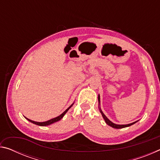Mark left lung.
<instances>
[{"label":"left lung","instance_id":"obj_1","mask_svg":"<svg viewBox=\"0 0 160 160\" xmlns=\"http://www.w3.org/2000/svg\"><path fill=\"white\" fill-rule=\"evenodd\" d=\"M98 99H99V101L100 102V97H99V95L98 96ZM99 111H100V112H101V113H102L103 118H104V119L105 122L107 123V125L112 126V128H126V127H128V126H131V125H132V124H134V123H135L137 122V121H135V122H133V123H129V124H126V125H117V124L113 123L112 122V121H109V119L107 118V116L104 114V113H103V112H102L101 109H99Z\"/></svg>","mask_w":160,"mask_h":160}]
</instances>
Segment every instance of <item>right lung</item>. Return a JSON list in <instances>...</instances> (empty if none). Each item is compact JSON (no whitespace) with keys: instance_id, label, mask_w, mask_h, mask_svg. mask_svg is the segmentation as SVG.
I'll use <instances>...</instances> for the list:
<instances>
[{"instance_id":"add662e5","label":"right lung","mask_w":160,"mask_h":160,"mask_svg":"<svg viewBox=\"0 0 160 160\" xmlns=\"http://www.w3.org/2000/svg\"><path fill=\"white\" fill-rule=\"evenodd\" d=\"M72 106V104L71 105V106L68 108V109H67L66 111H65V112H64L63 113H61V114L60 116H57V117H56V118H54L51 119V120H48V121H45V122H37V121H32V120H30V119H28V118H27V119H28V121H30V122L33 123H34V124H36V125H38V126H48V125H50V124H52V123H53L56 122V121H58L59 120H61V119L63 117V116H64L65 114H66V113L68 112V109H69Z\"/></svg>"}]
</instances>
